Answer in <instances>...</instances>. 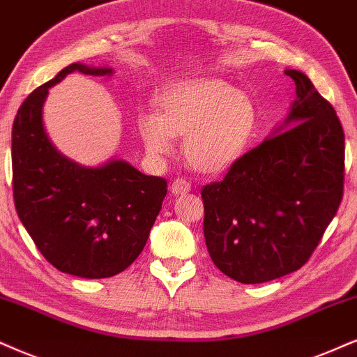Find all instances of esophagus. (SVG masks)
I'll list each match as a JSON object with an SVG mask.
<instances>
[{"mask_svg": "<svg viewBox=\"0 0 357 357\" xmlns=\"http://www.w3.org/2000/svg\"><path fill=\"white\" fill-rule=\"evenodd\" d=\"M171 191H173V194H184L191 191V183L183 178H176L173 184H171Z\"/></svg>", "mask_w": 357, "mask_h": 357, "instance_id": "obj_1", "label": "esophagus"}]
</instances>
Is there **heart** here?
<instances>
[{"instance_id":"1","label":"heart","mask_w":357,"mask_h":357,"mask_svg":"<svg viewBox=\"0 0 357 357\" xmlns=\"http://www.w3.org/2000/svg\"><path fill=\"white\" fill-rule=\"evenodd\" d=\"M156 114L138 115V133L153 155H169L173 137H184V156L194 169L215 174L236 163L249 145L257 110L249 96L219 79L181 80L155 102Z\"/></svg>"}]
</instances>
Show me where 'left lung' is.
Returning <instances> with one entry per match:
<instances>
[{"mask_svg":"<svg viewBox=\"0 0 357 357\" xmlns=\"http://www.w3.org/2000/svg\"><path fill=\"white\" fill-rule=\"evenodd\" d=\"M285 74L296 85L288 130L247 151L222 181L201 191L211 259L247 285L303 267L344 192V132L336 110L303 72Z\"/></svg>","mask_w":357,"mask_h":357,"instance_id":"1","label":"left lung"}]
</instances>
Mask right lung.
<instances>
[{
    "mask_svg": "<svg viewBox=\"0 0 357 357\" xmlns=\"http://www.w3.org/2000/svg\"><path fill=\"white\" fill-rule=\"evenodd\" d=\"M70 72L105 75L112 69L70 64L21 103L13 123V197L22 225L52 267L107 278L142 254L168 183L121 160L84 168L52 146L40 108L49 87Z\"/></svg>",
    "mask_w": 357,
    "mask_h": 357,
    "instance_id": "right-lung-1",
    "label": "right lung"
}]
</instances>
